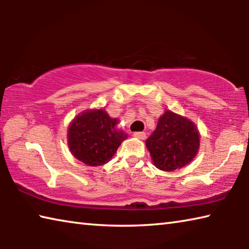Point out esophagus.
<instances>
[{
    "instance_id": "34e87169",
    "label": "esophagus",
    "mask_w": 249,
    "mask_h": 249,
    "mask_svg": "<svg viewBox=\"0 0 249 249\" xmlns=\"http://www.w3.org/2000/svg\"><path fill=\"white\" fill-rule=\"evenodd\" d=\"M133 136L135 138H138V140L142 141V140H145V138H146V134L144 132H136V133L133 134Z\"/></svg>"
}]
</instances>
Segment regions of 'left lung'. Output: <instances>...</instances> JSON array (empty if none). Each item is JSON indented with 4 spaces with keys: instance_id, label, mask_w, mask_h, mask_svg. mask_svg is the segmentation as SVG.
Here are the masks:
<instances>
[{
    "instance_id": "left-lung-1",
    "label": "left lung",
    "mask_w": 249,
    "mask_h": 249,
    "mask_svg": "<svg viewBox=\"0 0 249 249\" xmlns=\"http://www.w3.org/2000/svg\"><path fill=\"white\" fill-rule=\"evenodd\" d=\"M146 147L159 170L180 169L190 163L199 151V129L191 120L166 109L147 138Z\"/></svg>"
}]
</instances>
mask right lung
<instances>
[{"label": "right lung", "mask_w": 249, "mask_h": 249, "mask_svg": "<svg viewBox=\"0 0 249 249\" xmlns=\"http://www.w3.org/2000/svg\"><path fill=\"white\" fill-rule=\"evenodd\" d=\"M119 120L112 119L104 108L83 111L74 117L68 127L70 153L88 166L105 165L127 138L116 127Z\"/></svg>", "instance_id": "1"}]
</instances>
